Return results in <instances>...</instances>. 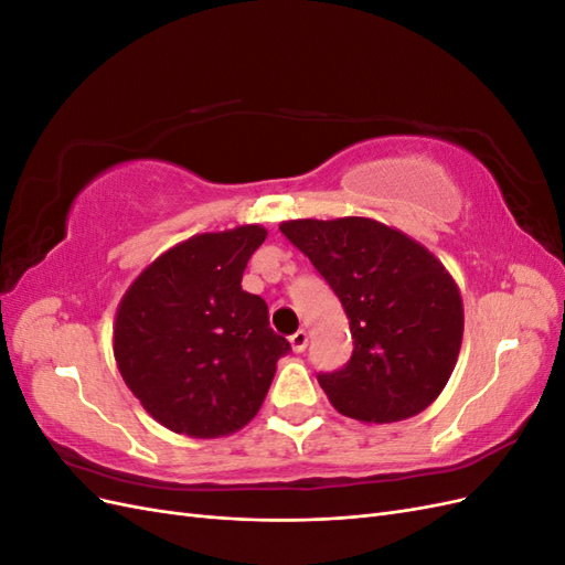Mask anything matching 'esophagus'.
<instances>
[{
	"label": "esophagus",
	"instance_id": "obj_1",
	"mask_svg": "<svg viewBox=\"0 0 565 565\" xmlns=\"http://www.w3.org/2000/svg\"><path fill=\"white\" fill-rule=\"evenodd\" d=\"M289 344H292L295 351H303L306 347H309V332H306V330L295 332L292 337H289Z\"/></svg>",
	"mask_w": 565,
	"mask_h": 565
}]
</instances>
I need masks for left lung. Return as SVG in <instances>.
Segmentation results:
<instances>
[{"mask_svg":"<svg viewBox=\"0 0 565 565\" xmlns=\"http://www.w3.org/2000/svg\"><path fill=\"white\" fill-rule=\"evenodd\" d=\"M280 231L344 306L351 361L318 374L337 413L365 424L419 415L446 388L465 334V306L436 254L367 216L295 218Z\"/></svg>","mask_w":565,"mask_h":565,"instance_id":"left-lung-1","label":"left lung"}]
</instances>
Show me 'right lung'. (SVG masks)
Masks as SVG:
<instances>
[{"label":"right lung","instance_id":"right-lung-1","mask_svg":"<svg viewBox=\"0 0 565 565\" xmlns=\"http://www.w3.org/2000/svg\"><path fill=\"white\" fill-rule=\"evenodd\" d=\"M259 224L198 233L134 278L117 303L113 353L125 384L169 431L221 438L254 419L287 339L243 289Z\"/></svg>","mask_w":565,"mask_h":565}]
</instances>
